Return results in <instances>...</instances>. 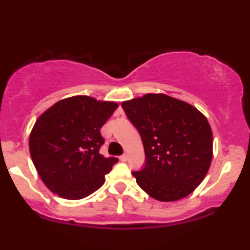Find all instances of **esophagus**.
I'll use <instances>...</instances> for the list:
<instances>
[{
	"label": "esophagus",
	"mask_w": 250,
	"mask_h": 250,
	"mask_svg": "<svg viewBox=\"0 0 250 250\" xmlns=\"http://www.w3.org/2000/svg\"><path fill=\"white\" fill-rule=\"evenodd\" d=\"M127 159H128L127 155H122V156H120V161H121V162H127Z\"/></svg>",
	"instance_id": "obj_1"
}]
</instances>
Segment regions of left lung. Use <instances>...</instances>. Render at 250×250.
Listing matches in <instances>:
<instances>
[{
    "label": "left lung",
    "mask_w": 250,
    "mask_h": 250,
    "mask_svg": "<svg viewBox=\"0 0 250 250\" xmlns=\"http://www.w3.org/2000/svg\"><path fill=\"white\" fill-rule=\"evenodd\" d=\"M142 138L146 163L133 171L138 186L159 201H176L195 190L212 161L213 135L197 108L165 94L122 102Z\"/></svg>",
    "instance_id": "obj_1"
}]
</instances>
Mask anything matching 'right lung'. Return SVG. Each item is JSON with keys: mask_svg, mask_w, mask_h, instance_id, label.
Returning a JSON list of instances; mask_svg holds the SVG:
<instances>
[{"mask_svg": "<svg viewBox=\"0 0 250 250\" xmlns=\"http://www.w3.org/2000/svg\"><path fill=\"white\" fill-rule=\"evenodd\" d=\"M117 107L79 95L58 101L38 117L30 134V155L50 191L78 200L104 185L119 159L100 154V129Z\"/></svg>", "mask_w": 250, "mask_h": 250, "instance_id": "right-lung-1", "label": "right lung"}]
</instances>
